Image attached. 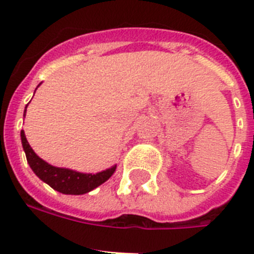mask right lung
<instances>
[{
  "instance_id": "add662e5",
  "label": "right lung",
  "mask_w": 254,
  "mask_h": 254,
  "mask_svg": "<svg viewBox=\"0 0 254 254\" xmlns=\"http://www.w3.org/2000/svg\"><path fill=\"white\" fill-rule=\"evenodd\" d=\"M26 107L25 111H24V117L26 113ZM20 136H21L22 149L25 151L26 160H28L31 170L35 173L38 178L42 179L44 183L51 186L53 190H58L61 193L85 194L103 185L116 172L117 165H113V167L102 170L99 173H95V174H93V173H80L72 169H67V168L53 167L35 154L34 150L31 149L28 140H26L25 132L21 131Z\"/></svg>"
}]
</instances>
